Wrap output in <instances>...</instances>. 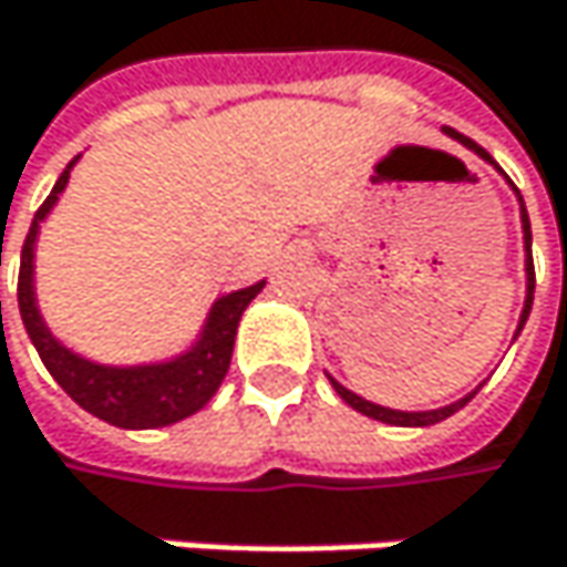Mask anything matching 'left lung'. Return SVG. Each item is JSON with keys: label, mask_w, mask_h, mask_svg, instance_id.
<instances>
[{"label": "left lung", "mask_w": 567, "mask_h": 567, "mask_svg": "<svg viewBox=\"0 0 567 567\" xmlns=\"http://www.w3.org/2000/svg\"><path fill=\"white\" fill-rule=\"evenodd\" d=\"M443 134L446 137H453L456 144H463L466 151H473L476 157H483L486 164H493L496 167V161L480 147V144H473L470 137H463V134H456L453 127H443ZM496 171L503 173V167H496ZM515 189V186H512ZM515 196H518V189H515ZM518 216H522V243H525V305H522V315H518V328H515V338H518V331L525 328V321H528V311H532V295H535V266H532V226H528V213H525V203H522V196H518ZM328 381H331V388L338 391V396L348 403V406H354L358 413H364V416H371V420H381V423H391V426H433V423H440V420H446V416H453L460 406H466L476 391L466 396H460V400H453V403H446V406H436V410H391V406H381V403H371V400H364V396H358L354 391H348L344 384H338L331 374H328Z\"/></svg>", "instance_id": "1"}]
</instances>
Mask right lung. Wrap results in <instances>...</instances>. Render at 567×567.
<instances>
[{
	"mask_svg": "<svg viewBox=\"0 0 567 567\" xmlns=\"http://www.w3.org/2000/svg\"><path fill=\"white\" fill-rule=\"evenodd\" d=\"M78 157L64 167L52 186L49 199L32 219V229L22 246V269H19V311L22 324L49 368V374L58 381V388L71 396L78 406L94 413L97 420L121 426V430H157L171 426L176 420L193 416L203 410L213 394L219 391L229 361H233V344H236V328L249 301L266 288V279L256 285H246L239 291L219 295L209 305V315L196 334V341L173 354L167 361H151V364H101L91 361L78 351H71L64 341H58L55 331L45 324L39 295H35V246L42 223L55 209L58 196L68 186L71 167Z\"/></svg>",
	"mask_w": 567,
	"mask_h": 567,
	"instance_id": "1",
	"label": "right lung"
}]
</instances>
